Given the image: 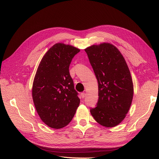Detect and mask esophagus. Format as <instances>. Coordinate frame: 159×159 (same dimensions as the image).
I'll return each instance as SVG.
<instances>
[{"instance_id":"34e87169","label":"esophagus","mask_w":159,"mask_h":159,"mask_svg":"<svg viewBox=\"0 0 159 159\" xmlns=\"http://www.w3.org/2000/svg\"><path fill=\"white\" fill-rule=\"evenodd\" d=\"M86 93H81V97H82V98H84V97H86Z\"/></svg>"}]
</instances>
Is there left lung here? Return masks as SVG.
Masks as SVG:
<instances>
[{"instance_id": "obj_1", "label": "left lung", "mask_w": 159, "mask_h": 159, "mask_svg": "<svg viewBox=\"0 0 159 159\" xmlns=\"http://www.w3.org/2000/svg\"><path fill=\"white\" fill-rule=\"evenodd\" d=\"M85 52L98 86L97 107L90 113L101 126L115 127L126 117L134 93L128 64L118 48L109 43L90 46Z\"/></svg>"}]
</instances>
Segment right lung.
<instances>
[{"label":"right lung","instance_id":"1","mask_svg":"<svg viewBox=\"0 0 159 159\" xmlns=\"http://www.w3.org/2000/svg\"><path fill=\"white\" fill-rule=\"evenodd\" d=\"M80 49L64 43L50 48L35 75L32 97L36 111L45 124L61 129L72 120L80 104L69 71L72 58Z\"/></svg>","mask_w":159,"mask_h":159}]
</instances>
